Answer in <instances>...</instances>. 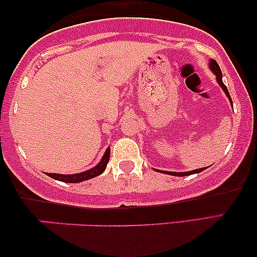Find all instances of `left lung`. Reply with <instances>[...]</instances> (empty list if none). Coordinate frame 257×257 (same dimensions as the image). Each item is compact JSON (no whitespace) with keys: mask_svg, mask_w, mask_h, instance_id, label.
Here are the masks:
<instances>
[{"mask_svg":"<svg viewBox=\"0 0 257 257\" xmlns=\"http://www.w3.org/2000/svg\"><path fill=\"white\" fill-rule=\"evenodd\" d=\"M209 68H210V70H212V71H213L214 73H215L217 83H219L220 86L222 87V90L224 91V93L227 94V97L229 98V100H230V103H231L230 94H229V92H228L227 86L224 85L223 82H222V72H221V69H220L219 64H217V63H216L215 61H214V59H210V62H209ZM231 105H233V103H231ZM205 170H206V167H205V168H200V170L189 171V172H180V173H179V172H166V171H164V173L171 174V175H175V177H185V175H191V174H194V173H200V172H202V171H205Z\"/></svg>","mask_w":257,"mask_h":257,"instance_id":"1","label":"left lung"}]
</instances>
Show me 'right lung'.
Returning a JSON list of instances; mask_svg holds the SVG:
<instances>
[{"mask_svg":"<svg viewBox=\"0 0 257 257\" xmlns=\"http://www.w3.org/2000/svg\"><path fill=\"white\" fill-rule=\"evenodd\" d=\"M110 160V147H107L106 151H105L103 158H101L100 163L94 166L91 170H87L85 172H82V173L77 174H56V173H47L49 177L55 179V180H59L63 182H70V184H73V182H82L85 180H89V179H92L94 177H98L100 175L106 168V165Z\"/></svg>","mask_w":257,"mask_h":257,"instance_id":"obj_1","label":"right lung"}]
</instances>
